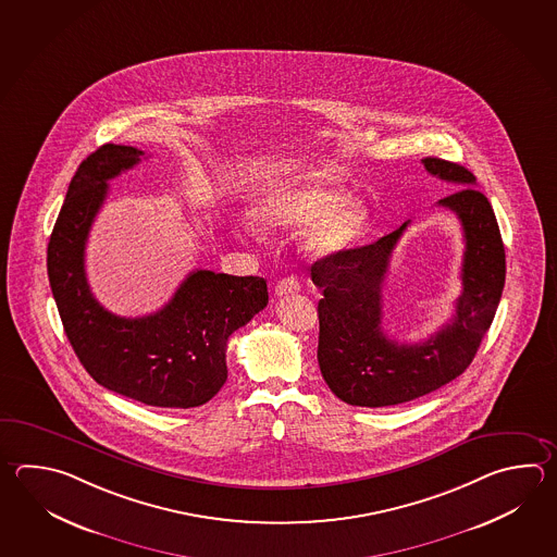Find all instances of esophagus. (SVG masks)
<instances>
[{"instance_id":"obj_1","label":"esophagus","mask_w":557,"mask_h":557,"mask_svg":"<svg viewBox=\"0 0 557 557\" xmlns=\"http://www.w3.org/2000/svg\"><path fill=\"white\" fill-rule=\"evenodd\" d=\"M301 289V284L297 282V277H284L275 284V296H289V294H297Z\"/></svg>"}]
</instances>
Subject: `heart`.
<instances>
[{
	"label": "heart",
	"mask_w": 557,
	"mask_h": 557,
	"mask_svg": "<svg viewBox=\"0 0 557 557\" xmlns=\"http://www.w3.org/2000/svg\"><path fill=\"white\" fill-rule=\"evenodd\" d=\"M251 220L260 230L282 232L307 227L304 250L311 258H331L352 248L369 226L367 206L325 176L301 171L265 182L251 202Z\"/></svg>",
	"instance_id": "b5f03b06"
}]
</instances>
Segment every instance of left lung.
<instances>
[{"instance_id": "obj_1", "label": "left lung", "mask_w": 557, "mask_h": 557, "mask_svg": "<svg viewBox=\"0 0 557 557\" xmlns=\"http://www.w3.org/2000/svg\"><path fill=\"white\" fill-rule=\"evenodd\" d=\"M424 169L460 190L438 206L455 212L465 232L462 294L455 315L429 339L397 343L383 331V284L388 261L409 222L369 246L311 265L319 299L318 361L335 397L352 407H391L429 395L462 375L496 315L506 282L498 222L476 176L448 160L426 157Z\"/></svg>"}]
</instances>
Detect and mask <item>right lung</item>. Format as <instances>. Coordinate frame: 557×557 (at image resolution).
<instances>
[{"label":"right lung","instance_id":"add662e5","mask_svg":"<svg viewBox=\"0 0 557 557\" xmlns=\"http://www.w3.org/2000/svg\"><path fill=\"white\" fill-rule=\"evenodd\" d=\"M145 157L102 145L83 160L47 246V275L63 330L99 385L162 409H193L226 383L227 339L268 306L258 275L190 273L166 306L145 318H119L95 299L85 273V244L109 193V181Z\"/></svg>","mask_w":557,"mask_h":557}]
</instances>
